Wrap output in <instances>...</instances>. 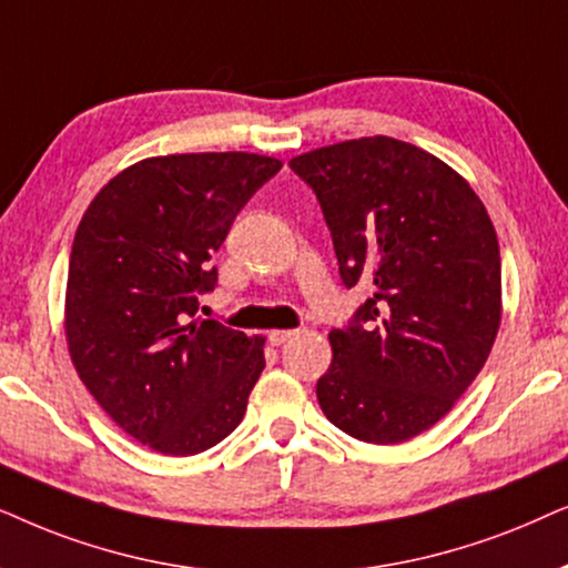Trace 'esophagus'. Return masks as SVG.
I'll list each match as a JSON object with an SVG mask.
<instances>
[{
    "label": "esophagus",
    "mask_w": 568,
    "mask_h": 568,
    "mask_svg": "<svg viewBox=\"0 0 568 568\" xmlns=\"http://www.w3.org/2000/svg\"><path fill=\"white\" fill-rule=\"evenodd\" d=\"M293 337H296V329H272L270 332V343L272 345H285Z\"/></svg>",
    "instance_id": "34e87169"
}]
</instances>
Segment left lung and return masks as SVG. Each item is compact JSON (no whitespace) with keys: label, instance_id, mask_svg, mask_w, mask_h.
Returning <instances> with one entry per match:
<instances>
[{"label":"left lung","instance_id":"left-lung-1","mask_svg":"<svg viewBox=\"0 0 568 568\" xmlns=\"http://www.w3.org/2000/svg\"><path fill=\"white\" fill-rule=\"evenodd\" d=\"M288 165L316 194L345 288L372 291L329 332L316 399L353 438L407 442L452 410L494 347V223L457 171L403 140H347Z\"/></svg>","mask_w":568,"mask_h":568}]
</instances>
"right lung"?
Returning <instances> with one entry per match:
<instances>
[{
	"mask_svg": "<svg viewBox=\"0 0 568 568\" xmlns=\"http://www.w3.org/2000/svg\"><path fill=\"white\" fill-rule=\"evenodd\" d=\"M280 169L254 153L148 158L98 192L74 233L72 363L98 405L163 455H200L244 418L264 339L202 320L200 298L236 215Z\"/></svg>",
	"mask_w": 568,
	"mask_h": 568,
	"instance_id": "add662e5",
	"label": "right lung"
}]
</instances>
